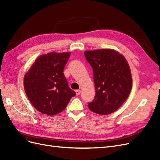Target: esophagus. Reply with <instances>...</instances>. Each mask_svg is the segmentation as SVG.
<instances>
[{"label":"esophagus","instance_id":"esophagus-1","mask_svg":"<svg viewBox=\"0 0 160 160\" xmlns=\"http://www.w3.org/2000/svg\"><path fill=\"white\" fill-rule=\"evenodd\" d=\"M75 93H76L77 95H79L81 94V91L80 90H76Z\"/></svg>","mask_w":160,"mask_h":160}]
</instances>
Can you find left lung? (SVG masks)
Instances as JSON below:
<instances>
[{"label":"left lung","instance_id":"8db88e82","mask_svg":"<svg viewBox=\"0 0 160 160\" xmlns=\"http://www.w3.org/2000/svg\"><path fill=\"white\" fill-rule=\"evenodd\" d=\"M87 61L92 67L95 96L89 109L101 115L118 110L128 99L132 88V77L127 60L111 49L86 51Z\"/></svg>","mask_w":160,"mask_h":160}]
</instances>
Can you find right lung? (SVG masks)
<instances>
[{
  "label": "right lung",
  "instance_id": "add662e5",
  "mask_svg": "<svg viewBox=\"0 0 160 160\" xmlns=\"http://www.w3.org/2000/svg\"><path fill=\"white\" fill-rule=\"evenodd\" d=\"M70 52H52L38 57L24 77L27 98L39 112L54 115L63 111L75 92L63 73Z\"/></svg>",
  "mask_w": 160,
  "mask_h": 160
}]
</instances>
